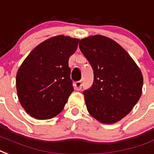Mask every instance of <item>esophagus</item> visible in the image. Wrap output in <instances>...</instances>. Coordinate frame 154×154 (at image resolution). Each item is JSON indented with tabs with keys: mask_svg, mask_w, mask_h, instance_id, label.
<instances>
[{
	"mask_svg": "<svg viewBox=\"0 0 154 154\" xmlns=\"http://www.w3.org/2000/svg\"><path fill=\"white\" fill-rule=\"evenodd\" d=\"M74 86H75V89L77 91H80L82 87V82L81 81H78V82H76L74 83Z\"/></svg>",
	"mask_w": 154,
	"mask_h": 154,
	"instance_id": "34e87169",
	"label": "esophagus"
}]
</instances>
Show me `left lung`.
<instances>
[{"mask_svg": "<svg viewBox=\"0 0 154 154\" xmlns=\"http://www.w3.org/2000/svg\"><path fill=\"white\" fill-rule=\"evenodd\" d=\"M79 47L94 71L92 86L83 91L87 110L102 123H115L140 98V70L128 53L109 37L89 36L81 40Z\"/></svg>", "mask_w": 154, "mask_h": 154, "instance_id": "obj_1", "label": "left lung"}]
</instances>
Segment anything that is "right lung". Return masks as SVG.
Returning <instances> with one entry per match:
<instances>
[{
  "instance_id": "add662e5",
  "label": "right lung",
  "mask_w": 154,
  "mask_h": 154,
  "mask_svg": "<svg viewBox=\"0 0 154 154\" xmlns=\"http://www.w3.org/2000/svg\"><path fill=\"white\" fill-rule=\"evenodd\" d=\"M79 39L57 36L31 51L18 70L16 88L23 108L32 118L45 120L62 111L74 91L68 60Z\"/></svg>"
}]
</instances>
